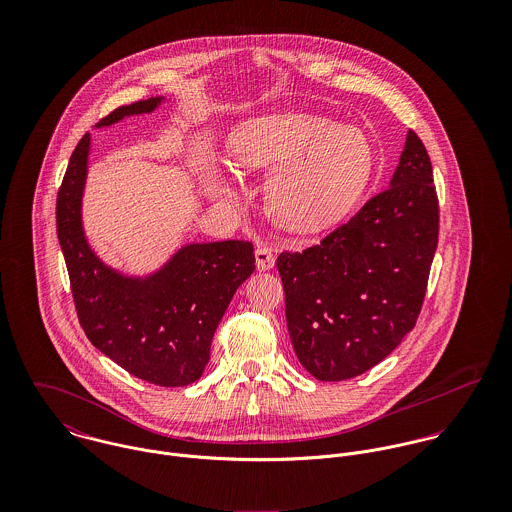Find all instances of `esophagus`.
<instances>
[{
    "label": "esophagus",
    "instance_id": "esophagus-1",
    "mask_svg": "<svg viewBox=\"0 0 512 512\" xmlns=\"http://www.w3.org/2000/svg\"><path fill=\"white\" fill-rule=\"evenodd\" d=\"M276 266V258H274V252L266 246H258L256 248V268L260 272H268Z\"/></svg>",
    "mask_w": 512,
    "mask_h": 512
}]
</instances>
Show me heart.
Returning <instances> with one entry per match:
<instances>
[{
    "mask_svg": "<svg viewBox=\"0 0 512 512\" xmlns=\"http://www.w3.org/2000/svg\"><path fill=\"white\" fill-rule=\"evenodd\" d=\"M228 147L236 167L270 171L266 211L293 234H317L339 224L374 175V149L365 132L305 112L244 120L232 130ZM197 177L211 195L228 193L226 173L215 161H197Z\"/></svg>",
    "mask_w": 512,
    "mask_h": 512,
    "instance_id": "obj_1",
    "label": "heart"
}]
</instances>
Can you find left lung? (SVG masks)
<instances>
[{
	"instance_id": "obj_1",
	"label": "left lung",
	"mask_w": 512,
	"mask_h": 512,
	"mask_svg": "<svg viewBox=\"0 0 512 512\" xmlns=\"http://www.w3.org/2000/svg\"><path fill=\"white\" fill-rule=\"evenodd\" d=\"M432 163L410 130L388 189L303 252H282L293 351L317 380L359 376L414 329L438 246Z\"/></svg>"
}]
</instances>
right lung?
Masks as SVG:
<instances>
[{
	"label": "right lung",
	"instance_id": "obj_1",
	"mask_svg": "<svg viewBox=\"0 0 512 512\" xmlns=\"http://www.w3.org/2000/svg\"><path fill=\"white\" fill-rule=\"evenodd\" d=\"M165 96L120 106L96 128L155 112ZM92 136L71 155L57 197V234L65 254L78 321L90 343L130 374L157 386H187L211 359L220 319L254 272V246L244 240L187 242L146 274L106 264L82 222Z\"/></svg>",
	"mask_w": 512,
	"mask_h": 512
}]
</instances>
